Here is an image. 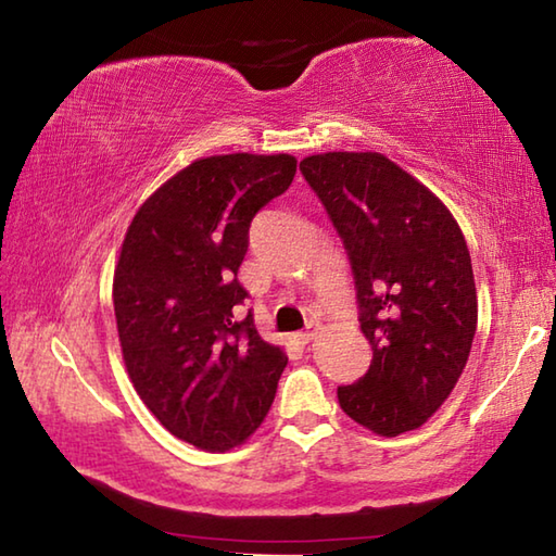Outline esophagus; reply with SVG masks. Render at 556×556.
<instances>
[{
	"label": "esophagus",
	"mask_w": 556,
	"mask_h": 556,
	"mask_svg": "<svg viewBox=\"0 0 556 556\" xmlns=\"http://www.w3.org/2000/svg\"><path fill=\"white\" fill-rule=\"evenodd\" d=\"M318 332H320V326H318V323H313V326H311L308 330H304V332H296V340L301 342V345H306V342H311L313 338H316Z\"/></svg>",
	"instance_id": "1"
}]
</instances>
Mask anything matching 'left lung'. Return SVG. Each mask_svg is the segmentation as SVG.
Here are the masks:
<instances>
[{
  "mask_svg": "<svg viewBox=\"0 0 556 556\" xmlns=\"http://www.w3.org/2000/svg\"><path fill=\"white\" fill-rule=\"evenodd\" d=\"M301 173L345 243L371 365L338 389L348 416L381 438L432 418L467 367L479 299L450 208L381 153L308 155Z\"/></svg>",
  "mask_w": 556,
  "mask_h": 556,
  "instance_id": "left-lung-1",
  "label": "left lung"
}]
</instances>
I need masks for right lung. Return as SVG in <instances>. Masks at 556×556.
Returning a JSON list of instances; mask_svg holds the SVG:
<instances>
[{
  "label": "right lung",
  "instance_id": "obj_1",
  "mask_svg": "<svg viewBox=\"0 0 556 556\" xmlns=\"http://www.w3.org/2000/svg\"><path fill=\"white\" fill-rule=\"evenodd\" d=\"M296 157H199L138 206L114 269L121 355L150 413L175 438L228 452L275 401L287 352L238 304L250 220L289 189Z\"/></svg>",
  "mask_w": 556,
  "mask_h": 556
}]
</instances>
